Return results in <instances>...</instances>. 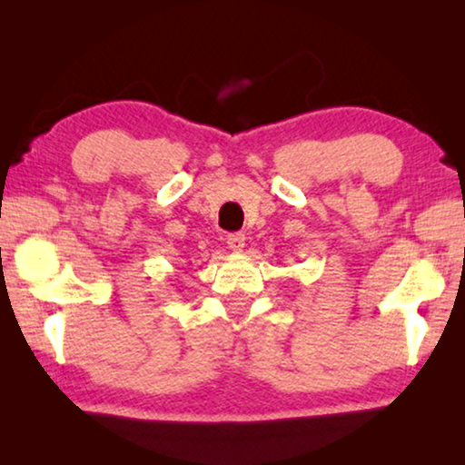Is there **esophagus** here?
Wrapping results in <instances>:
<instances>
[{"instance_id":"1","label":"esophagus","mask_w":465,"mask_h":465,"mask_svg":"<svg viewBox=\"0 0 465 465\" xmlns=\"http://www.w3.org/2000/svg\"><path fill=\"white\" fill-rule=\"evenodd\" d=\"M227 246H230L232 252H242L243 246H246V238L242 233H230L227 235Z\"/></svg>"}]
</instances>
